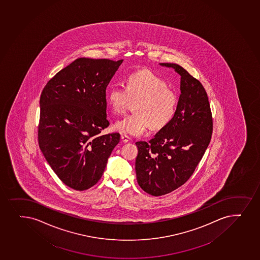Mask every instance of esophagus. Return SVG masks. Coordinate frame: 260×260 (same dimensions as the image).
Listing matches in <instances>:
<instances>
[{"mask_svg":"<svg viewBox=\"0 0 260 260\" xmlns=\"http://www.w3.org/2000/svg\"><path fill=\"white\" fill-rule=\"evenodd\" d=\"M121 140H122L123 143H128V141H129V137L128 136H126V135H122L121 136Z\"/></svg>","mask_w":260,"mask_h":260,"instance_id":"1","label":"esophagus"}]
</instances>
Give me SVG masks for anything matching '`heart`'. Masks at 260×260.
Returning a JSON list of instances; mask_svg holds the SVG:
<instances>
[{
    "label": "heart",
    "instance_id": "heart-1",
    "mask_svg": "<svg viewBox=\"0 0 260 260\" xmlns=\"http://www.w3.org/2000/svg\"><path fill=\"white\" fill-rule=\"evenodd\" d=\"M107 101L115 114L125 111L131 101H136L133 114L118 119L114 123L117 132L131 136L144 134L150 127L161 129L176 113L178 95L168 84L148 70L132 74L125 80V88L113 86L107 94Z\"/></svg>",
    "mask_w": 260,
    "mask_h": 260
}]
</instances>
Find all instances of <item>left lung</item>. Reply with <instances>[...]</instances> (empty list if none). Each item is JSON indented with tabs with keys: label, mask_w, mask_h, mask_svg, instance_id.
I'll return each mask as SVG.
<instances>
[{
	"label": "left lung",
	"mask_w": 260,
	"mask_h": 260,
	"mask_svg": "<svg viewBox=\"0 0 260 260\" xmlns=\"http://www.w3.org/2000/svg\"><path fill=\"white\" fill-rule=\"evenodd\" d=\"M180 96L176 113L148 143L137 142L136 173L140 187L152 196L165 195L190 179L210 144L213 119L210 102L201 82L176 63Z\"/></svg>",
	"instance_id": "obj_1"
}]
</instances>
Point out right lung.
Returning <instances> with one entry per match:
<instances>
[{"instance_id":"obj_1","label":"right lung","mask_w":260,"mask_h":260,"mask_svg":"<svg viewBox=\"0 0 260 260\" xmlns=\"http://www.w3.org/2000/svg\"><path fill=\"white\" fill-rule=\"evenodd\" d=\"M123 60L81 57L50 79L40 96L39 148L59 179L85 190L101 179L119 133L101 135L106 87Z\"/></svg>"}]
</instances>
